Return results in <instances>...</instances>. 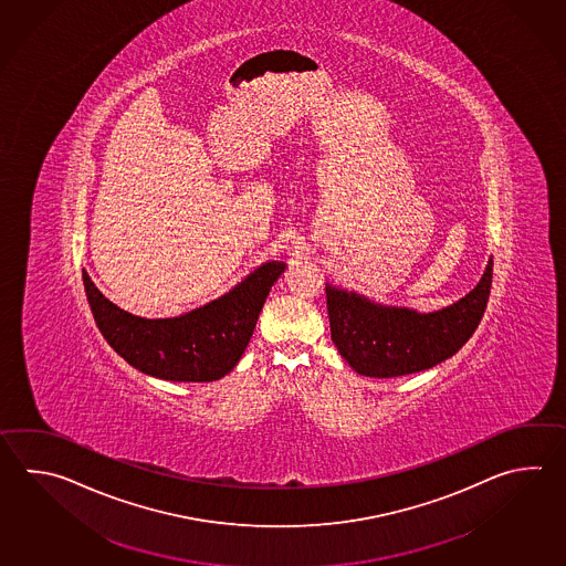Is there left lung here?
Listing matches in <instances>:
<instances>
[{"mask_svg": "<svg viewBox=\"0 0 566 566\" xmlns=\"http://www.w3.org/2000/svg\"><path fill=\"white\" fill-rule=\"evenodd\" d=\"M492 258L472 292L450 306L417 312L370 301L326 284L331 338L358 375L391 379L431 369L453 357L484 316L492 289Z\"/></svg>", "mask_w": 566, "mask_h": 566, "instance_id": "left-lung-1", "label": "left lung"}]
</instances>
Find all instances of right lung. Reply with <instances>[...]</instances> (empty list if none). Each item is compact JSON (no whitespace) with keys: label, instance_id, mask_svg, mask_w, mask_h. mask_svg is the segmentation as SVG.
Returning <instances> with one entry per match:
<instances>
[{"label":"right lung","instance_id":"obj_1","mask_svg":"<svg viewBox=\"0 0 566 566\" xmlns=\"http://www.w3.org/2000/svg\"><path fill=\"white\" fill-rule=\"evenodd\" d=\"M284 270V262H264L220 298L174 318L130 314L108 301L86 270L82 280L98 331L130 367L163 381L208 382L238 365Z\"/></svg>","mask_w":566,"mask_h":566}]
</instances>
